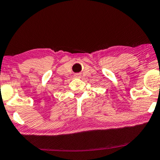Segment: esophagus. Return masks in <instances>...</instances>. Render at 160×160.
<instances>
[{"label":"esophagus","mask_w":160,"mask_h":160,"mask_svg":"<svg viewBox=\"0 0 160 160\" xmlns=\"http://www.w3.org/2000/svg\"><path fill=\"white\" fill-rule=\"evenodd\" d=\"M75 76H76V77H78V74H77V75H75Z\"/></svg>","instance_id":"1"}]
</instances>
